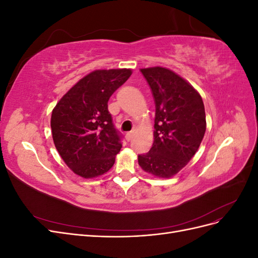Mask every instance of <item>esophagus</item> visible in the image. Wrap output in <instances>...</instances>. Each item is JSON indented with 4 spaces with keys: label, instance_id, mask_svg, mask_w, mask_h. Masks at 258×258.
Here are the masks:
<instances>
[{
    "label": "esophagus",
    "instance_id": "34e87169",
    "mask_svg": "<svg viewBox=\"0 0 258 258\" xmlns=\"http://www.w3.org/2000/svg\"><path fill=\"white\" fill-rule=\"evenodd\" d=\"M134 136H135V132H128V134H126L127 141H131V140L134 139Z\"/></svg>",
    "mask_w": 258,
    "mask_h": 258
}]
</instances>
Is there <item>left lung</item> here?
<instances>
[{"instance_id": "8db88e82", "label": "left lung", "mask_w": 258, "mask_h": 258, "mask_svg": "<svg viewBox=\"0 0 258 258\" xmlns=\"http://www.w3.org/2000/svg\"><path fill=\"white\" fill-rule=\"evenodd\" d=\"M155 101L154 143L139 155V165L156 177L178 173L197 153L207 129L204 101L199 92L172 70L141 69Z\"/></svg>"}]
</instances>
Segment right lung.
<instances>
[{
	"mask_svg": "<svg viewBox=\"0 0 258 258\" xmlns=\"http://www.w3.org/2000/svg\"><path fill=\"white\" fill-rule=\"evenodd\" d=\"M131 74V69L96 70L77 82L53 107L50 127L54 146L66 165L83 178L106 173L120 151V136L107 102Z\"/></svg>",
	"mask_w": 258,
	"mask_h": 258,
	"instance_id": "obj_1",
	"label": "right lung"
}]
</instances>
